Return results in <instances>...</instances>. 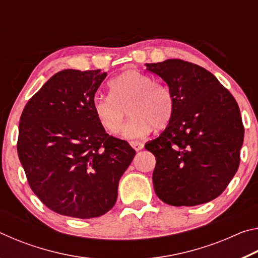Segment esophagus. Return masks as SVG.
I'll return each instance as SVG.
<instances>
[{
  "instance_id": "1",
  "label": "esophagus",
  "mask_w": 258,
  "mask_h": 258,
  "mask_svg": "<svg viewBox=\"0 0 258 258\" xmlns=\"http://www.w3.org/2000/svg\"><path fill=\"white\" fill-rule=\"evenodd\" d=\"M131 146H132L133 149L137 150V151H140V150L143 149V143L140 142V141H133V142H131Z\"/></svg>"
}]
</instances>
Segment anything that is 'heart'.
Segmentation results:
<instances>
[{
    "mask_svg": "<svg viewBox=\"0 0 258 258\" xmlns=\"http://www.w3.org/2000/svg\"><path fill=\"white\" fill-rule=\"evenodd\" d=\"M110 95L94 99L93 109L100 125L109 134L123 127L126 110L131 115L124 127L126 139L142 138L163 130L171 121L174 102L167 87L155 84L138 69H127L109 82Z\"/></svg>",
    "mask_w": 258,
    "mask_h": 258,
    "instance_id": "obj_1",
    "label": "heart"
}]
</instances>
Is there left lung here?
I'll list each match as a JSON object with an SVG mask.
<instances>
[{
	"label": "left lung",
	"instance_id": "left-lung-1",
	"mask_svg": "<svg viewBox=\"0 0 258 258\" xmlns=\"http://www.w3.org/2000/svg\"><path fill=\"white\" fill-rule=\"evenodd\" d=\"M168 86L171 121L145 148L156 157V195L172 206H196L217 198L240 163L243 125L237 101L217 78L180 59L146 63Z\"/></svg>",
	"mask_w": 258,
	"mask_h": 258
}]
</instances>
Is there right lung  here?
Wrapping results in <instances>:
<instances>
[{"mask_svg":"<svg viewBox=\"0 0 258 258\" xmlns=\"http://www.w3.org/2000/svg\"><path fill=\"white\" fill-rule=\"evenodd\" d=\"M107 73L66 69L26 104L17 150L30 189L51 211L99 217L113 207L121 175L135 156L109 137L95 116L94 95Z\"/></svg>","mask_w":258,"mask_h":258,"instance_id":"right-lung-1","label":"right lung"}]
</instances>
